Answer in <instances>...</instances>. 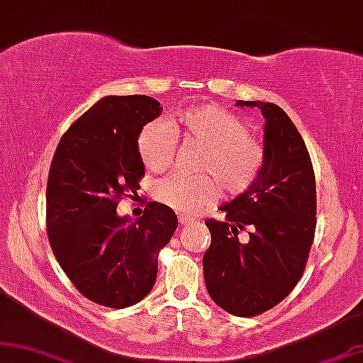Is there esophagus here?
<instances>
[{
  "mask_svg": "<svg viewBox=\"0 0 363 363\" xmlns=\"http://www.w3.org/2000/svg\"><path fill=\"white\" fill-rule=\"evenodd\" d=\"M194 221H196V219L192 218V216H187V214L179 216V223H181L182 226H186V224H192Z\"/></svg>",
  "mask_w": 363,
  "mask_h": 363,
  "instance_id": "1",
  "label": "esophagus"
}]
</instances>
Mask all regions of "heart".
Listing matches in <instances>:
<instances>
[{
    "label": "heart",
    "mask_w": 363,
    "mask_h": 363,
    "mask_svg": "<svg viewBox=\"0 0 363 363\" xmlns=\"http://www.w3.org/2000/svg\"><path fill=\"white\" fill-rule=\"evenodd\" d=\"M204 147L199 171L208 174H172L155 186V197L177 213L192 214L213 204L219 184L228 194L245 192L259 176L264 164V145L236 113L218 104L194 105L181 110L171 121H152L137 137V152L145 167L162 172L172 166L177 135Z\"/></svg>",
    "instance_id": "1"
}]
</instances>
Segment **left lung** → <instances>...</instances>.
<instances>
[{
	"instance_id": "left-lung-1",
	"label": "left lung",
	"mask_w": 363,
	"mask_h": 363,
	"mask_svg": "<svg viewBox=\"0 0 363 363\" xmlns=\"http://www.w3.org/2000/svg\"><path fill=\"white\" fill-rule=\"evenodd\" d=\"M264 117V164L247 189L221 206L224 221L208 219L211 246L204 281L214 303L236 316H256L284 300L308 259L316 226L311 159L295 123L269 102H242ZM248 231L240 243L237 233Z\"/></svg>"
}]
</instances>
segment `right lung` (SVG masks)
<instances>
[{
  "instance_id": "add662e5",
  "label": "right lung",
  "mask_w": 363,
  "mask_h": 363,
  "mask_svg": "<svg viewBox=\"0 0 363 363\" xmlns=\"http://www.w3.org/2000/svg\"><path fill=\"white\" fill-rule=\"evenodd\" d=\"M162 107L147 95L99 100L63 134L47 184V231L58 264L94 303L125 308L152 290L159 251L177 216L149 203L137 221L117 214L145 174L137 152L142 127Z\"/></svg>"
}]
</instances>
